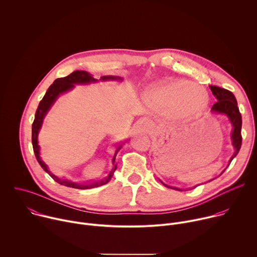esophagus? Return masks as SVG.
Listing matches in <instances>:
<instances>
[{"label":"esophagus","mask_w":257,"mask_h":257,"mask_svg":"<svg viewBox=\"0 0 257 257\" xmlns=\"http://www.w3.org/2000/svg\"><path fill=\"white\" fill-rule=\"evenodd\" d=\"M148 124H149V126H151V127L154 126V123H153V122H148Z\"/></svg>","instance_id":"1"}]
</instances>
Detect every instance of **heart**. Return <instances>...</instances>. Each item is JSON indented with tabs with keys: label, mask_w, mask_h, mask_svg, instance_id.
Segmentation results:
<instances>
[{
	"label": "heart",
	"mask_w": 257,
	"mask_h": 257,
	"mask_svg": "<svg viewBox=\"0 0 257 257\" xmlns=\"http://www.w3.org/2000/svg\"><path fill=\"white\" fill-rule=\"evenodd\" d=\"M152 104L168 112L175 120H192L205 109L208 95L205 89L185 79H169L153 86L145 94Z\"/></svg>",
	"instance_id": "obj_1"
}]
</instances>
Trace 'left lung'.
Listing matches in <instances>:
<instances>
[{"label": "left lung", "instance_id": "1", "mask_svg": "<svg viewBox=\"0 0 257 257\" xmlns=\"http://www.w3.org/2000/svg\"><path fill=\"white\" fill-rule=\"evenodd\" d=\"M210 89H211L213 95L217 99V101L212 105L211 111L227 115L229 117L232 125H233L232 141H233V146L235 149V152H234V155L232 156V158L230 160V163H231L232 160L238 155V153L241 149V144H242V135H241L242 117H241V114H240V111H239L236 97L230 90L225 89V88H221V87H217V86H210ZM167 187H170V186H167ZM173 189L180 190V189L175 188V187Z\"/></svg>", "mask_w": 257, "mask_h": 257}]
</instances>
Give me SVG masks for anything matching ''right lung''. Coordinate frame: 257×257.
I'll use <instances>...</instances> for the list:
<instances>
[{"label": "right lung", "mask_w": 257, "mask_h": 257, "mask_svg": "<svg viewBox=\"0 0 257 257\" xmlns=\"http://www.w3.org/2000/svg\"><path fill=\"white\" fill-rule=\"evenodd\" d=\"M101 79L106 80V79H116V78L113 77V76H103V77H101ZM90 81H95V79L92 76H90L89 73H87L85 71H74L73 73H71L70 75H68L66 77L56 79L54 81V83L49 87L45 96L41 100V102L39 104V107L35 112L34 121L32 123V146H33V152H34L35 158H36V160H38L39 164L57 183H59V184L67 186V187H71V188H76V189H89V188L97 187V186L105 184V183H107L109 180H111L113 175H114V172L117 169V166L115 164V160H116L117 153L122 148V144H119L115 148V152H114V156H113L114 168L107 173V175L101 181L89 183V184H77V183L70 182L68 180L59 179L48 170L47 165L40 158V146H39V142H38V135H39V131L42 127L43 120H44L47 112L49 111V108L51 107L53 102L56 100V98L61 93L71 89L73 86H74V85H73L74 83H86V82H90Z\"/></svg>", "instance_id": "add662e5"}]
</instances>
